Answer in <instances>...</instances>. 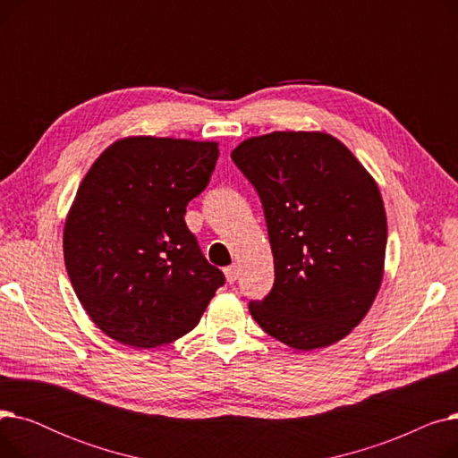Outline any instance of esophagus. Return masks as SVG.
Segmentation results:
<instances>
[{"instance_id": "obj_1", "label": "esophagus", "mask_w": 458, "mask_h": 458, "mask_svg": "<svg viewBox=\"0 0 458 458\" xmlns=\"http://www.w3.org/2000/svg\"><path fill=\"white\" fill-rule=\"evenodd\" d=\"M225 275H226V282H228V284H233V282L237 280V276H239V273H237V267H235V266L226 267V269H225Z\"/></svg>"}]
</instances>
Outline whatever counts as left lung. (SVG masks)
Returning a JSON list of instances; mask_svg holds the SVG:
<instances>
[{
    "label": "left lung",
    "instance_id": "left-lung-1",
    "mask_svg": "<svg viewBox=\"0 0 458 458\" xmlns=\"http://www.w3.org/2000/svg\"><path fill=\"white\" fill-rule=\"evenodd\" d=\"M263 206L275 258L254 321L278 342L311 351L340 342L371 308L386 254L377 183L338 139L275 131L232 152Z\"/></svg>",
    "mask_w": 458,
    "mask_h": 458
}]
</instances>
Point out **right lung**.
<instances>
[{
  "mask_svg": "<svg viewBox=\"0 0 458 458\" xmlns=\"http://www.w3.org/2000/svg\"><path fill=\"white\" fill-rule=\"evenodd\" d=\"M216 157V142L128 137L83 178L64 225V263L109 338L135 349L171 344L197 327L225 284L183 219Z\"/></svg>",
  "mask_w": 458,
  "mask_h": 458,
  "instance_id": "right-lung-1",
  "label": "right lung"
}]
</instances>
